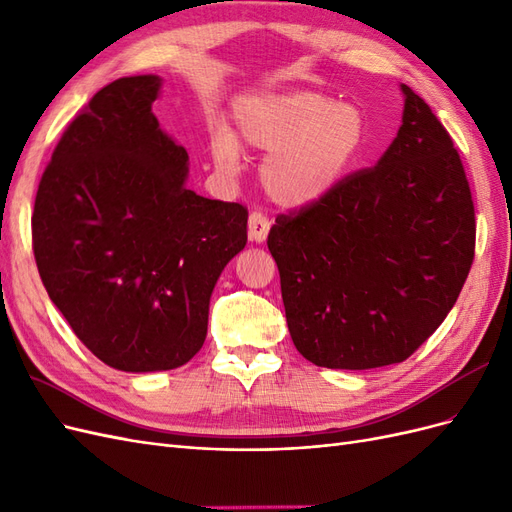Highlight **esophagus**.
<instances>
[{
  "label": "esophagus",
  "instance_id": "obj_1",
  "mask_svg": "<svg viewBox=\"0 0 512 512\" xmlns=\"http://www.w3.org/2000/svg\"><path fill=\"white\" fill-rule=\"evenodd\" d=\"M269 228H271V222L267 215H262L260 211L250 213V220H247V237H250V241L254 243L265 241L269 235Z\"/></svg>",
  "mask_w": 512,
  "mask_h": 512
}]
</instances>
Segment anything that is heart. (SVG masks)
I'll return each mask as SVG.
<instances>
[{
    "instance_id": "b5f03b06",
    "label": "heart",
    "mask_w": 512,
    "mask_h": 512,
    "mask_svg": "<svg viewBox=\"0 0 512 512\" xmlns=\"http://www.w3.org/2000/svg\"><path fill=\"white\" fill-rule=\"evenodd\" d=\"M235 134L220 128L211 158L222 173H235L241 146L265 151L260 183L275 205L312 207L327 198L359 153L365 119L352 104L333 102L312 89L243 96L232 106Z\"/></svg>"
}]
</instances>
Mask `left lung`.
<instances>
[{"instance_id": "obj_1", "label": "left lung", "mask_w": 512, "mask_h": 512, "mask_svg": "<svg viewBox=\"0 0 512 512\" xmlns=\"http://www.w3.org/2000/svg\"><path fill=\"white\" fill-rule=\"evenodd\" d=\"M395 141L297 215H277L294 346L318 367L406 361L451 312L474 260V205L451 136L408 85Z\"/></svg>"}]
</instances>
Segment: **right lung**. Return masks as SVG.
I'll list each match as a JSON object with an SVG mask.
<instances>
[{"label":"right lung","mask_w":512,"mask_h":512,"mask_svg":"<svg viewBox=\"0 0 512 512\" xmlns=\"http://www.w3.org/2000/svg\"><path fill=\"white\" fill-rule=\"evenodd\" d=\"M162 79L102 87L57 143L32 215L42 284L102 363L132 374L188 363L209 301L247 243V209L185 188L188 151L153 115Z\"/></svg>","instance_id":"right-lung-1"}]
</instances>
